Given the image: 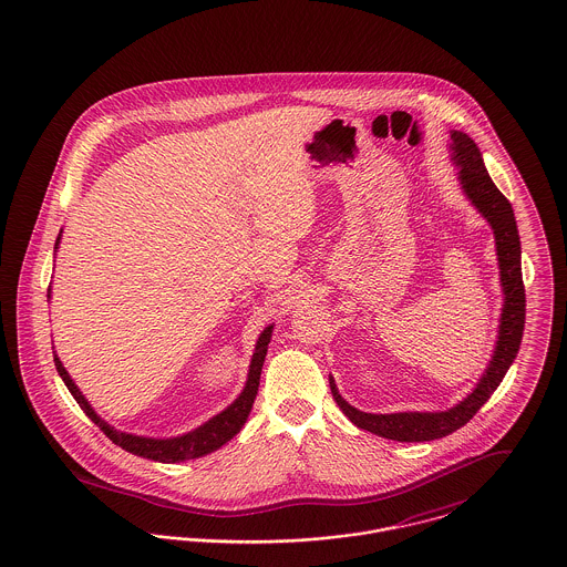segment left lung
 Instances as JSON below:
<instances>
[{"instance_id": "left-lung-1", "label": "left lung", "mask_w": 567, "mask_h": 567, "mask_svg": "<svg viewBox=\"0 0 567 567\" xmlns=\"http://www.w3.org/2000/svg\"><path fill=\"white\" fill-rule=\"evenodd\" d=\"M453 165L457 167V181L468 202L480 210V215L491 224L496 256H498V272L503 288V311L498 322V338L494 346L491 363L486 372L475 384V389L452 409L439 413H391V415H374L363 413L350 406L338 391L333 377H329L333 400L338 402L341 413L348 416L357 427L368 430L389 441L400 443H423L434 441L460 430L468 423L473 415L491 400L492 393L507 374L514 363L523 331H525V284L520 268V236L512 204L507 197L496 189L491 174L484 165L482 152L477 144L462 131H452Z\"/></svg>"}]
</instances>
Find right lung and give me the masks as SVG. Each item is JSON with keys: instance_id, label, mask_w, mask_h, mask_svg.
<instances>
[{"instance_id": "1", "label": "right lung", "mask_w": 567, "mask_h": 567, "mask_svg": "<svg viewBox=\"0 0 567 567\" xmlns=\"http://www.w3.org/2000/svg\"><path fill=\"white\" fill-rule=\"evenodd\" d=\"M60 238H62V231L55 240V251H58ZM47 299H51V288L47 292ZM270 338H272V324H268L256 341V350H254V357H251V363H249L247 382H245L240 395L227 406L226 411L208 419L206 423H202L199 427L190 430L187 434L174 436V439H151V436H137V434L115 430L114 425H110L105 419L96 415V411L83 398V393L79 391L73 378L69 377L66 368L62 365V361L55 352H53V361H55L58 374L69 386L76 404L83 409L85 415L90 416L105 432V436L110 441H114L115 445H120L122 450H126L128 453H135V455L148 457V460H156V462H165V464H174V462H185V460H193V457H202L206 453L217 452L219 447H224L227 441H231L240 432V427L245 425L247 416L251 413L254 400L258 395L260 374H262V365H265L266 350H268Z\"/></svg>"}]
</instances>
